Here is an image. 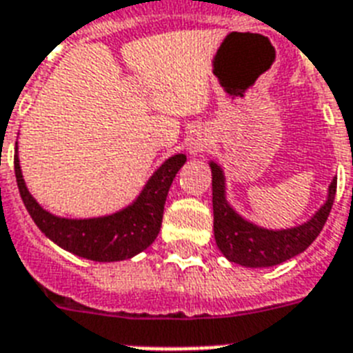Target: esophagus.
<instances>
[{"label":"esophagus","mask_w":353,"mask_h":353,"mask_svg":"<svg viewBox=\"0 0 353 353\" xmlns=\"http://www.w3.org/2000/svg\"><path fill=\"white\" fill-rule=\"evenodd\" d=\"M206 148V139L203 136H196L192 137L190 143H188V152H190V156H201L203 150Z\"/></svg>","instance_id":"34e87169"}]
</instances>
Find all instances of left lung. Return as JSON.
I'll use <instances>...</instances> for the list:
<instances>
[{
	"mask_svg": "<svg viewBox=\"0 0 353 353\" xmlns=\"http://www.w3.org/2000/svg\"><path fill=\"white\" fill-rule=\"evenodd\" d=\"M214 237L217 248L230 263L246 268H265L299 256L316 241L334 205L337 177L328 186L326 201L303 225L272 230L243 217L226 199V177L221 165L210 161Z\"/></svg>",
	"mask_w": 353,
	"mask_h": 353,
	"instance_id": "8db88e82",
	"label": "left lung"
}]
</instances>
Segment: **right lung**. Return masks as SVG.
I'll return each mask as SVG.
<instances>
[{
  "mask_svg": "<svg viewBox=\"0 0 353 353\" xmlns=\"http://www.w3.org/2000/svg\"><path fill=\"white\" fill-rule=\"evenodd\" d=\"M185 161V154L168 157L161 167L148 177L147 185L143 186L139 196L130 205L114 214L85 217V219L54 216L52 212L45 210L34 199L32 194L28 192L27 183L23 179L18 143H16V156H14V170H16L19 194L28 214L37 228L50 241L74 256L97 261V263H114V261L130 259L137 256L139 252L156 241L159 228H161L168 190Z\"/></svg>",
  "mask_w": 353,
  "mask_h": 353,
  "instance_id": "obj_1",
  "label": "right lung"
}]
</instances>
